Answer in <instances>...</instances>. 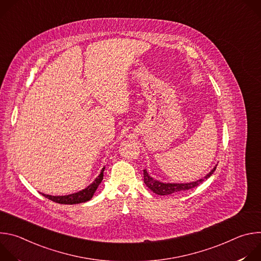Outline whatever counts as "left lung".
<instances>
[{
	"label": "left lung",
	"instance_id": "left-lung-1",
	"mask_svg": "<svg viewBox=\"0 0 261 261\" xmlns=\"http://www.w3.org/2000/svg\"><path fill=\"white\" fill-rule=\"evenodd\" d=\"M216 167H217V165L203 178H200V179H197V180L191 181V182H186V184L159 181L157 179H154L150 174H148L146 169H143V181L146 185V187L150 190H152L154 193H156L158 195H169V194H172L175 192L186 191V190H189V189L197 187L199 184H201L204 179L208 178L214 173V171L216 170Z\"/></svg>",
	"mask_w": 261,
	"mask_h": 261
}]
</instances>
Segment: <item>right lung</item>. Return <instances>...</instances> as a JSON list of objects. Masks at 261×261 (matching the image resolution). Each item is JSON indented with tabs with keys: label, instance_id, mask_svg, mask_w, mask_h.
<instances>
[{
	"label": "right lung",
	"instance_id": "obj_1",
	"mask_svg": "<svg viewBox=\"0 0 261 261\" xmlns=\"http://www.w3.org/2000/svg\"><path fill=\"white\" fill-rule=\"evenodd\" d=\"M105 167L102 168L100 174L95 178V180L88 186V187L82 191H79L76 193L73 194H69V195H64V196H53V195H46V194H42L44 197L48 198L49 200H53L57 203H61V204H76V203H82V202H86L89 201L94 193L96 192L98 186L100 185V182L103 179V171H104Z\"/></svg>",
	"mask_w": 261,
	"mask_h": 261
}]
</instances>
